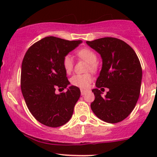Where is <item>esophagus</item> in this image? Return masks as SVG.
Masks as SVG:
<instances>
[{
    "instance_id": "34e87169",
    "label": "esophagus",
    "mask_w": 157,
    "mask_h": 157,
    "mask_svg": "<svg viewBox=\"0 0 157 157\" xmlns=\"http://www.w3.org/2000/svg\"><path fill=\"white\" fill-rule=\"evenodd\" d=\"M80 91H81V95H84L85 94H86V92L87 91H86V90H83V89H81L80 90Z\"/></svg>"
}]
</instances>
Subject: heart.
<instances>
[{"label":"heart","mask_w":157,"mask_h":157,"mask_svg":"<svg viewBox=\"0 0 157 157\" xmlns=\"http://www.w3.org/2000/svg\"><path fill=\"white\" fill-rule=\"evenodd\" d=\"M76 55L80 59L89 63L88 69L95 71L97 68V55L93 50L89 48H82L77 50ZM63 67L67 74H70L73 71L74 63L71 57L69 55L64 56L62 60ZM70 82L72 86L80 89H87L92 82V76L89 73L82 75H75L71 77Z\"/></svg>","instance_id":"b5f03b06"}]
</instances>
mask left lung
Instances as JSON below:
<instances>
[{
  "label": "left lung",
  "instance_id": "left-lung-1",
  "mask_svg": "<svg viewBox=\"0 0 157 157\" xmlns=\"http://www.w3.org/2000/svg\"><path fill=\"white\" fill-rule=\"evenodd\" d=\"M102 59V67L92 90L95 99L91 108L100 120L109 123L122 121L131 113L140 94L142 71L137 55L122 40L102 37L86 41ZM107 87L105 97L98 89Z\"/></svg>",
  "mask_w": 157,
  "mask_h": 157
}]
</instances>
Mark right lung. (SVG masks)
<instances>
[{"label": "right lung", "instance_id": "add662e5", "mask_svg": "<svg viewBox=\"0 0 157 157\" xmlns=\"http://www.w3.org/2000/svg\"><path fill=\"white\" fill-rule=\"evenodd\" d=\"M81 43L46 37L30 46L23 57L21 75L23 98L34 117L48 127H60L69 121L80 98V90L76 86H70L60 94L55 91L70 84L62 60Z\"/></svg>", "mask_w": 157, "mask_h": 157}]
</instances>
